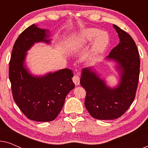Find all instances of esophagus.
Wrapping results in <instances>:
<instances>
[{"label": "esophagus", "mask_w": 148, "mask_h": 148, "mask_svg": "<svg viewBox=\"0 0 148 148\" xmlns=\"http://www.w3.org/2000/svg\"><path fill=\"white\" fill-rule=\"evenodd\" d=\"M73 82H74V84H75V86H78L80 84V77L77 75H75L73 77Z\"/></svg>", "instance_id": "34e87169"}]
</instances>
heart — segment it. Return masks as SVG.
Here are the masks:
<instances>
[{
  "instance_id": "heart-1",
  "label": "heart",
  "mask_w": 148,
  "mask_h": 148,
  "mask_svg": "<svg viewBox=\"0 0 148 148\" xmlns=\"http://www.w3.org/2000/svg\"><path fill=\"white\" fill-rule=\"evenodd\" d=\"M94 40L92 45V52L94 55L102 53L109 43V38L106 32H101L96 28H88L84 29L75 36L73 42V48H79Z\"/></svg>"
}]
</instances>
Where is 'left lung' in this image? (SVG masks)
Returning a JSON list of instances; mask_svg holds the SVG:
<instances>
[{
    "instance_id": "left-lung-1",
    "label": "left lung",
    "mask_w": 148,
    "mask_h": 148,
    "mask_svg": "<svg viewBox=\"0 0 148 148\" xmlns=\"http://www.w3.org/2000/svg\"><path fill=\"white\" fill-rule=\"evenodd\" d=\"M120 42L106 58L117 62L121 80L114 88L107 86L91 67L82 70L80 84L86 91L85 106L99 120H113L122 116L132 104L138 86L140 68L139 51L131 36L117 25Z\"/></svg>"
}]
</instances>
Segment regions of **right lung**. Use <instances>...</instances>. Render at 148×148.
<instances>
[{"instance_id":"1","label":"right lung","mask_w":148,"mask_h":148,"mask_svg":"<svg viewBox=\"0 0 148 148\" xmlns=\"http://www.w3.org/2000/svg\"><path fill=\"white\" fill-rule=\"evenodd\" d=\"M47 29L32 25L16 40L9 62V76L13 100L25 116L38 122L54 120L63 106L66 95L75 88L73 71L64 69L52 73L34 76L24 66L26 52L34 43L50 40Z\"/></svg>"}]
</instances>
